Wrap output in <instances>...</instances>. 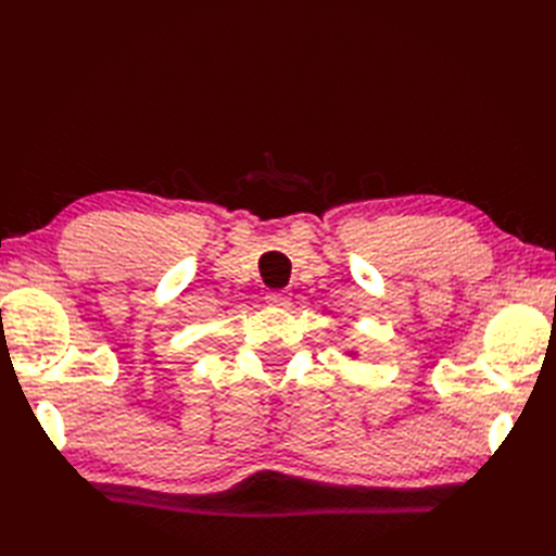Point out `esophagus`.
Masks as SVG:
<instances>
[{"label":"esophagus","mask_w":556,"mask_h":556,"mask_svg":"<svg viewBox=\"0 0 556 556\" xmlns=\"http://www.w3.org/2000/svg\"><path fill=\"white\" fill-rule=\"evenodd\" d=\"M290 299H292V294H290L288 290H274V292L266 294L268 304H271V306H280V308H288V306H290Z\"/></svg>","instance_id":"esophagus-1"}]
</instances>
